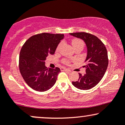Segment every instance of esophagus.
<instances>
[{
    "label": "esophagus",
    "mask_w": 125,
    "mask_h": 125,
    "mask_svg": "<svg viewBox=\"0 0 125 125\" xmlns=\"http://www.w3.org/2000/svg\"><path fill=\"white\" fill-rule=\"evenodd\" d=\"M61 71H67V72H71V70L68 69H67V68H65V67H61Z\"/></svg>",
    "instance_id": "34e87169"
}]
</instances>
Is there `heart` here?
<instances>
[{
	"mask_svg": "<svg viewBox=\"0 0 125 125\" xmlns=\"http://www.w3.org/2000/svg\"><path fill=\"white\" fill-rule=\"evenodd\" d=\"M61 44L62 43H60L59 44L58 48H57V51H59V49L60 48H61ZM72 44L73 47L74 49H75L76 48H77V47L78 46H83V48L84 43L83 42L81 39H73L72 41ZM63 62L66 64H69V61L67 59L63 60Z\"/></svg>",
	"mask_w": 125,
	"mask_h": 125,
	"instance_id": "obj_1",
	"label": "heart"
}]
</instances>
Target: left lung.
<instances>
[{"mask_svg":"<svg viewBox=\"0 0 125 125\" xmlns=\"http://www.w3.org/2000/svg\"><path fill=\"white\" fill-rule=\"evenodd\" d=\"M70 35L83 40L87 47L86 73H79L78 81L72 84L81 90H88L95 86L104 77L107 66L108 56L104 44L97 37L86 32L72 33Z\"/></svg>","mask_w":125,"mask_h":125,"instance_id":"left-lung-1","label":"left lung"}]
</instances>
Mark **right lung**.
I'll return each mask as SVG.
<instances>
[{"mask_svg": "<svg viewBox=\"0 0 125 125\" xmlns=\"http://www.w3.org/2000/svg\"><path fill=\"white\" fill-rule=\"evenodd\" d=\"M64 38L63 34L42 33L31 36L23 45L19 61L20 72L25 82L39 92L46 91L56 83L59 67H46V57L53 54Z\"/></svg>", "mask_w": 125, "mask_h": 125, "instance_id": "add662e5", "label": "right lung"}]
</instances>
